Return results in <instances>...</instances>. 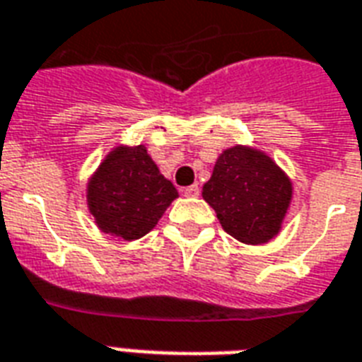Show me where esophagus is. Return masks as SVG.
<instances>
[{
    "label": "esophagus",
    "instance_id": "34e87169",
    "mask_svg": "<svg viewBox=\"0 0 362 362\" xmlns=\"http://www.w3.org/2000/svg\"><path fill=\"white\" fill-rule=\"evenodd\" d=\"M183 194L189 198H197L200 194V189H198V185H191V187L183 189Z\"/></svg>",
    "mask_w": 362,
    "mask_h": 362
}]
</instances>
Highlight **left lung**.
<instances>
[{
	"instance_id": "8db88e82",
	"label": "left lung",
	"mask_w": 362,
	"mask_h": 362,
	"mask_svg": "<svg viewBox=\"0 0 362 362\" xmlns=\"http://www.w3.org/2000/svg\"><path fill=\"white\" fill-rule=\"evenodd\" d=\"M202 197L225 233L244 244H265L281 230L292 183L267 154L236 145L217 158Z\"/></svg>"
}]
</instances>
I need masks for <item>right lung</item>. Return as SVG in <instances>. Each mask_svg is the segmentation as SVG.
<instances>
[{"instance_id":"right-lung-1","label":"right lung","mask_w":362,"mask_h":362,"mask_svg":"<svg viewBox=\"0 0 362 362\" xmlns=\"http://www.w3.org/2000/svg\"><path fill=\"white\" fill-rule=\"evenodd\" d=\"M177 191L139 146H118L103 160L88 185V206L99 229L137 240L164 216Z\"/></svg>"}]
</instances>
